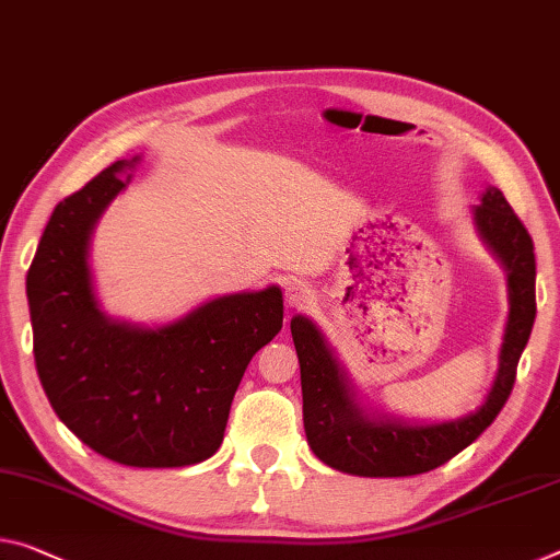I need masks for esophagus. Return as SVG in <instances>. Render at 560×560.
Returning a JSON list of instances; mask_svg holds the SVG:
<instances>
[{
  "mask_svg": "<svg viewBox=\"0 0 560 560\" xmlns=\"http://www.w3.org/2000/svg\"><path fill=\"white\" fill-rule=\"evenodd\" d=\"M310 300H313V290H310L305 282H288L285 288V303L288 307H305Z\"/></svg>",
  "mask_w": 560,
  "mask_h": 560,
  "instance_id": "34e87169",
  "label": "esophagus"
}]
</instances>
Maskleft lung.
Returning <instances> with one entry per match:
<instances>
[{
  "label": "left lung",
  "mask_w": 560,
  "mask_h": 560,
  "mask_svg": "<svg viewBox=\"0 0 560 560\" xmlns=\"http://www.w3.org/2000/svg\"><path fill=\"white\" fill-rule=\"evenodd\" d=\"M470 214L478 237L505 270L509 285V317L486 398L476 410L448 420H408L365 406L317 323L307 315H292L305 435L310 451L325 466L363 478L428 472L468 448L509 400L515 368L536 320V255L528 230L498 187L486 185Z\"/></svg>",
  "instance_id": "left-lung-1"
}]
</instances>
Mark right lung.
Segmentation results:
<instances>
[{"instance_id":"1","label":"right lung","mask_w":560,"mask_h":560,"mask_svg":"<svg viewBox=\"0 0 560 560\" xmlns=\"http://www.w3.org/2000/svg\"><path fill=\"white\" fill-rule=\"evenodd\" d=\"M140 162L117 160L51 212L27 272L34 363L59 420L94 453L185 468L220 448L247 363L282 328V290L208 298L167 323L107 315L92 235Z\"/></svg>"}]
</instances>
